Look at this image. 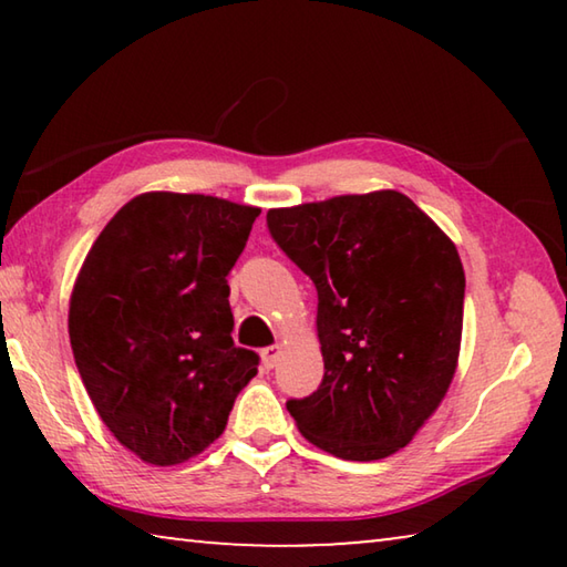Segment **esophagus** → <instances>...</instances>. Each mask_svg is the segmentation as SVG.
Masks as SVG:
<instances>
[{"label": "esophagus", "instance_id": "esophagus-1", "mask_svg": "<svg viewBox=\"0 0 567 567\" xmlns=\"http://www.w3.org/2000/svg\"><path fill=\"white\" fill-rule=\"evenodd\" d=\"M280 354H282V348H280V344H272V348H265V350L260 352L265 370H272L275 364L280 362Z\"/></svg>", "mask_w": 567, "mask_h": 567}]
</instances>
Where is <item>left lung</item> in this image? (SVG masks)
<instances>
[{"mask_svg": "<svg viewBox=\"0 0 567 567\" xmlns=\"http://www.w3.org/2000/svg\"><path fill=\"white\" fill-rule=\"evenodd\" d=\"M267 227L318 287L324 375L290 400L300 433L342 460L405 447L440 408L463 338L457 247L398 189L275 207Z\"/></svg>", "mask_w": 567, "mask_h": 567, "instance_id": "8db88e82", "label": "left lung"}]
</instances>
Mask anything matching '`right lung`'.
<instances>
[{"instance_id": "obj_1", "label": "right lung", "mask_w": 567, "mask_h": 567, "mask_svg": "<svg viewBox=\"0 0 567 567\" xmlns=\"http://www.w3.org/2000/svg\"><path fill=\"white\" fill-rule=\"evenodd\" d=\"M260 207L145 192L114 215L70 297L76 370L104 425L169 467L225 433L260 358L235 348L227 275Z\"/></svg>"}]
</instances>
